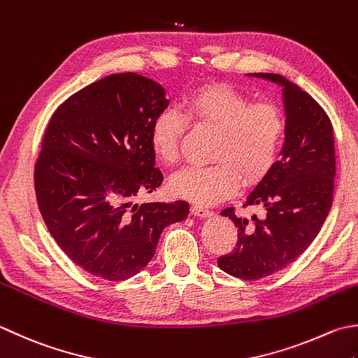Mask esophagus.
Returning a JSON list of instances; mask_svg holds the SVG:
<instances>
[{
    "label": "esophagus",
    "instance_id": "34e87169",
    "mask_svg": "<svg viewBox=\"0 0 358 358\" xmlns=\"http://www.w3.org/2000/svg\"><path fill=\"white\" fill-rule=\"evenodd\" d=\"M191 209H192V214H194V215L203 217V219H205V217H211V215H213L211 209H208V208L201 206V205H192Z\"/></svg>",
    "mask_w": 358,
    "mask_h": 358
}]
</instances>
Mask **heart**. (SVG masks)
Segmentation results:
<instances>
[{
    "instance_id": "obj_1",
    "label": "heart",
    "mask_w": 358,
    "mask_h": 358,
    "mask_svg": "<svg viewBox=\"0 0 358 358\" xmlns=\"http://www.w3.org/2000/svg\"><path fill=\"white\" fill-rule=\"evenodd\" d=\"M180 108H166L155 117L150 131L153 150L164 163H175L189 121L215 130L214 163L187 166L173 175V194L211 205L229 197L239 178L256 183L275 166L285 138V119L276 105L253 103L233 88L208 85L186 96Z\"/></svg>"
}]
</instances>
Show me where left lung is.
<instances>
[{
  "label": "left lung",
  "instance_id": "obj_1",
  "mask_svg": "<svg viewBox=\"0 0 358 358\" xmlns=\"http://www.w3.org/2000/svg\"><path fill=\"white\" fill-rule=\"evenodd\" d=\"M251 77L282 87L285 141L281 159L247 195L243 206H262L265 215H222L237 227L233 253L217 259L228 275L256 281L282 270L309 248L331 211L335 178V147L331 119L296 83L271 73Z\"/></svg>",
  "mask_w": 358,
  "mask_h": 358
}]
</instances>
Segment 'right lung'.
Wrapping results in <instances>:
<instances>
[{"label": "right lung", "instance_id": "obj_1", "mask_svg": "<svg viewBox=\"0 0 358 358\" xmlns=\"http://www.w3.org/2000/svg\"><path fill=\"white\" fill-rule=\"evenodd\" d=\"M167 105L159 83L111 74L68 97L48 124L34 172L40 213L65 255L91 275L135 276L163 229L189 214L183 200L131 201L163 183L150 131Z\"/></svg>", "mask_w": 358, "mask_h": 358}]
</instances>
